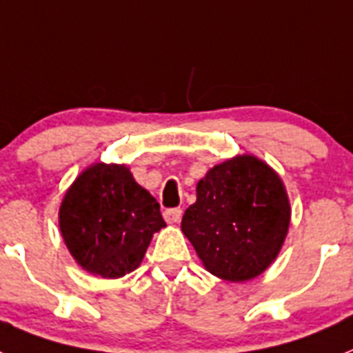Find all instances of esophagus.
Here are the masks:
<instances>
[{"label":"esophagus","instance_id":"obj_1","mask_svg":"<svg viewBox=\"0 0 353 353\" xmlns=\"http://www.w3.org/2000/svg\"><path fill=\"white\" fill-rule=\"evenodd\" d=\"M163 217H165V221H167L168 224H177V222L181 221V217H183V210L181 208L165 210Z\"/></svg>","mask_w":353,"mask_h":353}]
</instances>
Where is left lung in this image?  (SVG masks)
Instances as JSON below:
<instances>
[{
    "label": "left lung",
    "instance_id": "left-lung-1",
    "mask_svg": "<svg viewBox=\"0 0 353 353\" xmlns=\"http://www.w3.org/2000/svg\"><path fill=\"white\" fill-rule=\"evenodd\" d=\"M285 186L268 163L244 154L210 168L181 232L203 265L228 282H245L274 262L289 230Z\"/></svg>",
    "mask_w": 353,
    "mask_h": 353
}]
</instances>
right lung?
I'll return each instance as SVG.
<instances>
[{
  "label": "right lung",
  "instance_id": "obj_1",
  "mask_svg": "<svg viewBox=\"0 0 353 353\" xmlns=\"http://www.w3.org/2000/svg\"><path fill=\"white\" fill-rule=\"evenodd\" d=\"M59 226L82 269L120 278L140 265L152 235L167 224L158 201L125 165L94 163L68 188Z\"/></svg>",
  "mask_w": 353,
  "mask_h": 353
}]
</instances>
